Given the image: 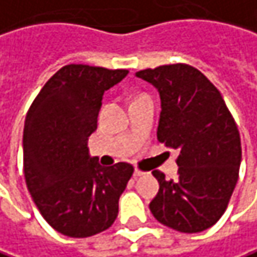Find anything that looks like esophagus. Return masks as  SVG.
I'll return each instance as SVG.
<instances>
[{"label": "esophagus", "instance_id": "34e87169", "mask_svg": "<svg viewBox=\"0 0 257 257\" xmlns=\"http://www.w3.org/2000/svg\"><path fill=\"white\" fill-rule=\"evenodd\" d=\"M141 175H144V172H141L140 169H135V171H134V178H138V176Z\"/></svg>", "mask_w": 257, "mask_h": 257}]
</instances>
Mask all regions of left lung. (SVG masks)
Returning <instances> with one entry per match:
<instances>
[{"label":"left lung","mask_w":257,"mask_h":257,"mask_svg":"<svg viewBox=\"0 0 257 257\" xmlns=\"http://www.w3.org/2000/svg\"><path fill=\"white\" fill-rule=\"evenodd\" d=\"M159 91L157 140L179 150L178 178L153 171L159 193L153 216L179 232H201L219 221L235 188L241 163L238 128L218 88L188 64L135 73Z\"/></svg>","instance_id":"obj_1"}]
</instances>
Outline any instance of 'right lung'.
<instances>
[{"instance_id": "add662e5", "label": "right lung", "mask_w": 257, "mask_h": 257, "mask_svg": "<svg viewBox=\"0 0 257 257\" xmlns=\"http://www.w3.org/2000/svg\"><path fill=\"white\" fill-rule=\"evenodd\" d=\"M128 75L86 64L61 67L36 95L23 129L26 185L44 219L60 234L85 238L111 226L134 168H104L91 157L104 91Z\"/></svg>"}]
</instances>
